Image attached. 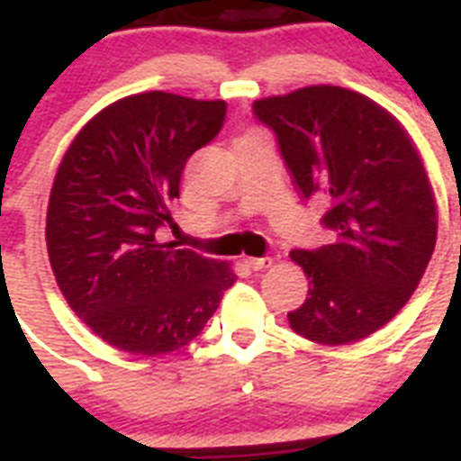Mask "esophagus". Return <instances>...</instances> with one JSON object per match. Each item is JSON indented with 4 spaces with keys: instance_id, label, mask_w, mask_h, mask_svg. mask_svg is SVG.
<instances>
[{
    "instance_id": "obj_1",
    "label": "esophagus",
    "mask_w": 461,
    "mask_h": 461,
    "mask_svg": "<svg viewBox=\"0 0 461 461\" xmlns=\"http://www.w3.org/2000/svg\"><path fill=\"white\" fill-rule=\"evenodd\" d=\"M246 264L253 271H262V269H269L271 264H274V259L271 258H248Z\"/></svg>"
}]
</instances>
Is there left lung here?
Wrapping results in <instances>:
<instances>
[{"instance_id":"obj_1","label":"left lung","mask_w":461,"mask_h":461,"mask_svg":"<svg viewBox=\"0 0 461 461\" xmlns=\"http://www.w3.org/2000/svg\"><path fill=\"white\" fill-rule=\"evenodd\" d=\"M303 199H327L334 243L292 250L308 297L287 313L299 336L346 346L387 325L418 287L436 246L424 164L394 115L359 92L311 86L258 99Z\"/></svg>"}]
</instances>
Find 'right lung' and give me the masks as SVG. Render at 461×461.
<instances>
[{"instance_id":"add662e5","label":"right lung","mask_w":461,"mask_h":461,"mask_svg":"<svg viewBox=\"0 0 461 461\" xmlns=\"http://www.w3.org/2000/svg\"><path fill=\"white\" fill-rule=\"evenodd\" d=\"M225 102L171 92L120 99L83 127L55 174L48 258L64 299L99 339L167 355L202 334L234 285L227 262L159 243L185 162L225 122Z\"/></svg>"}]
</instances>
